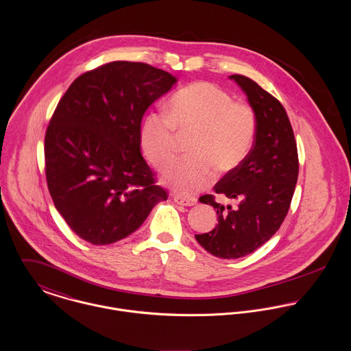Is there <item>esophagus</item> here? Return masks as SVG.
I'll use <instances>...</instances> for the list:
<instances>
[{
	"label": "esophagus",
	"instance_id": "1",
	"mask_svg": "<svg viewBox=\"0 0 351 351\" xmlns=\"http://www.w3.org/2000/svg\"><path fill=\"white\" fill-rule=\"evenodd\" d=\"M173 202L179 206H184V207H192L197 203V200L195 197H184V196H173Z\"/></svg>",
	"mask_w": 351,
	"mask_h": 351
}]
</instances>
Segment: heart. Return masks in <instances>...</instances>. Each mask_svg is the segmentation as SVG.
<instances>
[{
    "instance_id": "heart-1",
    "label": "heart",
    "mask_w": 351,
    "mask_h": 351,
    "mask_svg": "<svg viewBox=\"0 0 351 351\" xmlns=\"http://www.w3.org/2000/svg\"><path fill=\"white\" fill-rule=\"evenodd\" d=\"M256 132L252 110L211 82H193L168 103V114L149 110L140 123V145L152 165L162 169L176 154L178 134L193 136L191 156L172 162L164 182L179 193L208 187L220 173L237 171L247 159Z\"/></svg>"
}]
</instances>
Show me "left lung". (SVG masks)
I'll return each instance as SVG.
<instances>
[{"label":"left lung","mask_w":351,"mask_h":351,"mask_svg":"<svg viewBox=\"0 0 351 351\" xmlns=\"http://www.w3.org/2000/svg\"><path fill=\"white\" fill-rule=\"evenodd\" d=\"M254 110V145L242 165L215 184L217 195L238 203H217L214 195L199 202L216 210L217 224L195 235L197 243L221 259L243 258L267 242L289 213L298 180V151L293 127L283 106L255 81L232 75Z\"/></svg>","instance_id":"8db88e82"}]
</instances>
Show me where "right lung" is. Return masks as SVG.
Instances as JSON below:
<instances>
[{
    "label": "right lung",
    "mask_w": 351,
    "mask_h": 351,
    "mask_svg": "<svg viewBox=\"0 0 351 351\" xmlns=\"http://www.w3.org/2000/svg\"><path fill=\"white\" fill-rule=\"evenodd\" d=\"M176 82L148 64L113 61L81 75L60 100L45 135V173L56 210L81 239L121 241L167 200L138 131Z\"/></svg>",
    "instance_id": "add662e5"
}]
</instances>
